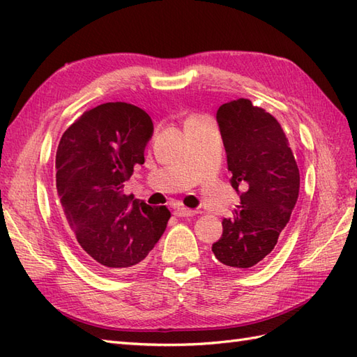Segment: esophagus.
Listing matches in <instances>:
<instances>
[{"label": "esophagus", "mask_w": 357, "mask_h": 357, "mask_svg": "<svg viewBox=\"0 0 357 357\" xmlns=\"http://www.w3.org/2000/svg\"><path fill=\"white\" fill-rule=\"evenodd\" d=\"M196 213H197L196 210H190V208H185V206H178V208H175V214L178 218H192Z\"/></svg>", "instance_id": "1"}]
</instances>
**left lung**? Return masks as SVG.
Instances as JSON below:
<instances>
[{
  "mask_svg": "<svg viewBox=\"0 0 357 357\" xmlns=\"http://www.w3.org/2000/svg\"><path fill=\"white\" fill-rule=\"evenodd\" d=\"M216 120L240 204L211 250L225 266L248 269L273 250L291 219L300 170L280 123L248 98L223 103Z\"/></svg>",
  "mask_w": 357,
  "mask_h": 357,
  "instance_id": "8db88e82",
  "label": "left lung"
}]
</instances>
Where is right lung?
I'll return each mask as SVG.
<instances>
[{
    "mask_svg": "<svg viewBox=\"0 0 357 357\" xmlns=\"http://www.w3.org/2000/svg\"><path fill=\"white\" fill-rule=\"evenodd\" d=\"M153 123L141 107L115 102L86 111L63 132L56 152V188L63 216L89 263L124 272L144 260L167 227V206L152 208L123 193Z\"/></svg>",
    "mask_w": 357,
    "mask_h": 357,
    "instance_id": "right-lung-1",
    "label": "right lung"
}]
</instances>
